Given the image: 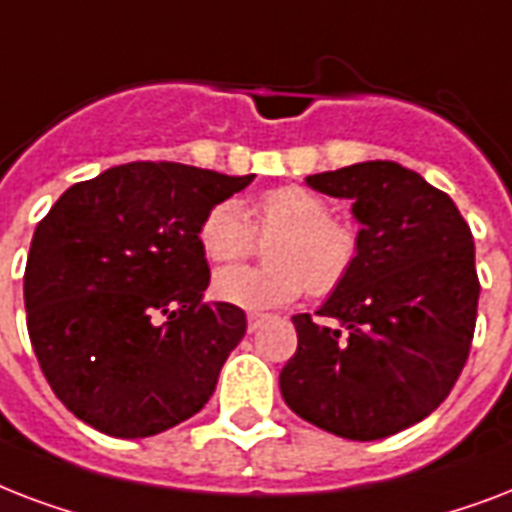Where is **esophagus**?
Listing matches in <instances>:
<instances>
[{
    "mask_svg": "<svg viewBox=\"0 0 512 512\" xmlns=\"http://www.w3.org/2000/svg\"><path fill=\"white\" fill-rule=\"evenodd\" d=\"M264 320H267V315H264V312H251V315H248V331H259V326L261 323H264Z\"/></svg>",
    "mask_w": 512,
    "mask_h": 512,
    "instance_id": "esophagus-1",
    "label": "esophagus"
}]
</instances>
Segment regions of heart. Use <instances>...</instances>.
<instances>
[{"instance_id": "b5f03b06", "label": "heart", "mask_w": 512, "mask_h": 512, "mask_svg": "<svg viewBox=\"0 0 512 512\" xmlns=\"http://www.w3.org/2000/svg\"><path fill=\"white\" fill-rule=\"evenodd\" d=\"M253 227L272 235V267H227L213 277V296L240 310H272L304 291L331 293L347 280L358 259V235L328 216V202L304 186H277L253 202V224L240 202L224 200L205 213L197 237L205 256L227 264L248 256Z\"/></svg>"}]
</instances>
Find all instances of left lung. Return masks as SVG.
Returning <instances> with one entry per match:
<instances>
[{
    "label": "left lung",
    "mask_w": 512,
    "mask_h": 512,
    "mask_svg": "<svg viewBox=\"0 0 512 512\" xmlns=\"http://www.w3.org/2000/svg\"><path fill=\"white\" fill-rule=\"evenodd\" d=\"M352 202L358 259L320 310L293 315L280 371L293 414L347 441H379L433 414L462 374L478 312L470 227L449 194L390 160L304 178Z\"/></svg>",
    "instance_id": "1"
}]
</instances>
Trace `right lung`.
I'll return each instance as SVG.
<instances>
[{
	"instance_id": "1",
	"label": "right lung",
	"mask_w": 512,
	"mask_h": 512,
	"mask_svg": "<svg viewBox=\"0 0 512 512\" xmlns=\"http://www.w3.org/2000/svg\"><path fill=\"white\" fill-rule=\"evenodd\" d=\"M253 176L128 162L69 186L31 240L23 301L42 374L71 414L149 438L211 400L245 312L202 293L200 229Z\"/></svg>"
}]
</instances>
